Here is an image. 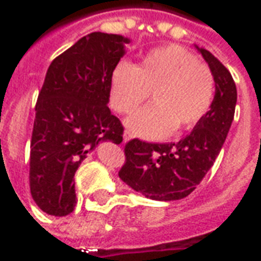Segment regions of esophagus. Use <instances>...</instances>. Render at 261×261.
<instances>
[{
  "label": "esophagus",
  "mask_w": 261,
  "mask_h": 261,
  "mask_svg": "<svg viewBox=\"0 0 261 261\" xmlns=\"http://www.w3.org/2000/svg\"><path fill=\"white\" fill-rule=\"evenodd\" d=\"M130 138H131L130 131L125 130V131H124V134H123V140H124V142H127V141H128V140H130Z\"/></svg>",
  "instance_id": "34e87169"
}]
</instances>
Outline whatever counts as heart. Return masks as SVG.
Instances as JSON below:
<instances>
[{
	"mask_svg": "<svg viewBox=\"0 0 261 261\" xmlns=\"http://www.w3.org/2000/svg\"><path fill=\"white\" fill-rule=\"evenodd\" d=\"M214 75L194 54L180 46H162L148 51L133 65L121 61L112 72L110 103L119 113H128L152 96V105L137 110L125 124L148 140L172 131L196 127L213 105Z\"/></svg>",
	"mask_w": 261,
	"mask_h": 261,
	"instance_id": "obj_1",
	"label": "heart"
}]
</instances>
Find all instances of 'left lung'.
Segmentation results:
<instances>
[{
    "label": "left lung",
    "instance_id": "left-lung-1",
    "mask_svg": "<svg viewBox=\"0 0 261 261\" xmlns=\"http://www.w3.org/2000/svg\"><path fill=\"white\" fill-rule=\"evenodd\" d=\"M198 50L215 81V96L204 119L176 144L134 138L124 147L119 177L152 200L172 201L189 196L215 162L233 120L238 95L232 75L208 50Z\"/></svg>",
    "mask_w": 261,
    "mask_h": 261
}]
</instances>
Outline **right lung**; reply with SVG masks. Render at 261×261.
<instances>
[{
    "label": "right lung",
    "instance_id": "right-lung-1",
    "mask_svg": "<svg viewBox=\"0 0 261 261\" xmlns=\"http://www.w3.org/2000/svg\"><path fill=\"white\" fill-rule=\"evenodd\" d=\"M120 35L93 32L51 61L36 102L29 162L32 198L42 211H74V175L99 142L123 141V124L108 108L112 72L124 56Z\"/></svg>",
    "mask_w": 261,
    "mask_h": 261
}]
</instances>
